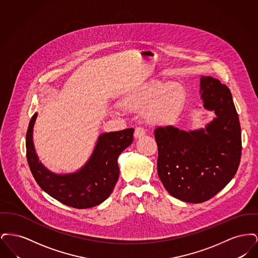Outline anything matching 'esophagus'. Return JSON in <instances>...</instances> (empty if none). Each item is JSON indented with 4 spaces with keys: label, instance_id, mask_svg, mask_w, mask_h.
<instances>
[{
    "label": "esophagus",
    "instance_id": "esophagus-1",
    "mask_svg": "<svg viewBox=\"0 0 258 258\" xmlns=\"http://www.w3.org/2000/svg\"><path fill=\"white\" fill-rule=\"evenodd\" d=\"M144 135H145V130H144L143 127H141V126H137V127L135 128V138H140V137H142V136H144Z\"/></svg>",
    "mask_w": 258,
    "mask_h": 258
}]
</instances>
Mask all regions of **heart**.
I'll use <instances>...</instances> for the list:
<instances>
[{
	"mask_svg": "<svg viewBox=\"0 0 258 258\" xmlns=\"http://www.w3.org/2000/svg\"><path fill=\"white\" fill-rule=\"evenodd\" d=\"M184 89L175 81L151 80L133 92L126 102L133 106L144 107L148 104L149 119L156 123H167L174 120L184 105Z\"/></svg>",
	"mask_w": 258,
	"mask_h": 258,
	"instance_id": "1",
	"label": "heart"
}]
</instances>
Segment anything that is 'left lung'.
<instances>
[{"label": "left lung", "mask_w": 258, "mask_h": 258, "mask_svg": "<svg viewBox=\"0 0 258 258\" xmlns=\"http://www.w3.org/2000/svg\"><path fill=\"white\" fill-rule=\"evenodd\" d=\"M203 106L216 118L205 128L181 131L173 125L155 130L158 144V174L172 197L201 203L215 197L238 170L242 136L239 117L228 87L201 76Z\"/></svg>", "instance_id": "left-lung-1"}]
</instances>
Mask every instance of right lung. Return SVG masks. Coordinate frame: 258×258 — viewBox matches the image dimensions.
<instances>
[{
  "label": "right lung",
  "instance_id": "right-lung-1",
  "mask_svg": "<svg viewBox=\"0 0 258 258\" xmlns=\"http://www.w3.org/2000/svg\"><path fill=\"white\" fill-rule=\"evenodd\" d=\"M32 117L26 135V155L37 184L50 197L76 209L95 207L110 196L119 178L118 158L134 141L133 127L98 136L90 159L78 170L56 174L38 160L33 142V128L37 119Z\"/></svg>",
  "mask_w": 258,
  "mask_h": 258
}]
</instances>
